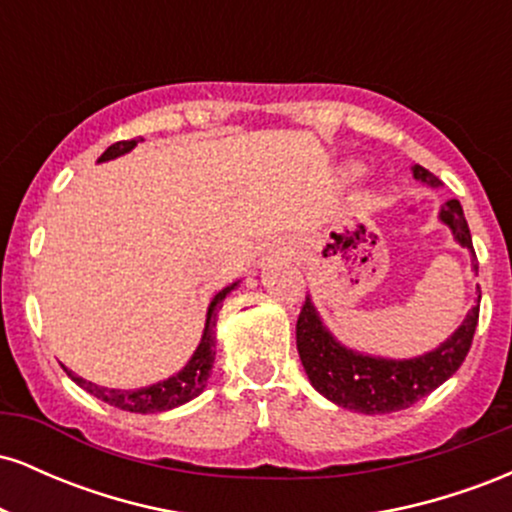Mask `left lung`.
Instances as JSON below:
<instances>
[{
	"label": "left lung",
	"instance_id": "obj_1",
	"mask_svg": "<svg viewBox=\"0 0 512 512\" xmlns=\"http://www.w3.org/2000/svg\"><path fill=\"white\" fill-rule=\"evenodd\" d=\"M411 170H414L416 180L431 187L440 185L436 175L428 173L426 168L414 166ZM440 221L450 228L462 248L474 252L472 233H469L462 204L457 199H448L440 207ZM474 269H479L477 264ZM477 322L479 305H474L462 325L438 349L428 351L424 356L395 361V358L366 356L354 349H346L322 325L313 301L305 298L296 322V346L305 373L320 395H325L339 407L361 411V414H390V411L407 409L421 397L431 395L462 366L464 356L472 346Z\"/></svg>",
	"mask_w": 512,
	"mask_h": 512
}]
</instances>
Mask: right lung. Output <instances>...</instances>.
Listing matches in <instances>:
<instances>
[{
    "instance_id": "right-lung-1",
    "label": "right lung",
    "mask_w": 512,
    "mask_h": 512,
    "mask_svg": "<svg viewBox=\"0 0 512 512\" xmlns=\"http://www.w3.org/2000/svg\"><path fill=\"white\" fill-rule=\"evenodd\" d=\"M144 142V139H142ZM137 146V139H129V142H117L113 146L103 151V156L98 158V163L103 161H113V158L127 154ZM238 284L226 286V289L219 291L214 296V301L209 303L207 310V325H204V334H202V342L195 349L187 366L175 373L173 378L161 380V383L142 387V390H113V387H98L96 383H88V380L81 378V375L72 373L69 368L67 375L74 380L76 385L84 387L86 392H91L93 397L103 399V402L113 404L117 409H125V411H134V414H156V411H168L180 407V404L190 402L197 395H202L204 387H207L211 366H214V346H216V315H219V308L223 303V298L228 296Z\"/></svg>"
}]
</instances>
